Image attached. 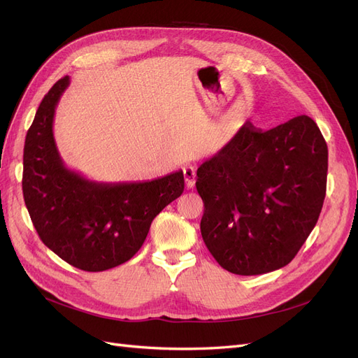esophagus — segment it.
<instances>
[{
	"label": "esophagus",
	"mask_w": 358,
	"mask_h": 358,
	"mask_svg": "<svg viewBox=\"0 0 358 358\" xmlns=\"http://www.w3.org/2000/svg\"><path fill=\"white\" fill-rule=\"evenodd\" d=\"M183 178H185L187 188H192L194 185H196V169L191 166L183 169Z\"/></svg>",
	"instance_id": "34e87169"
}]
</instances>
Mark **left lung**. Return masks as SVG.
Here are the masks:
<instances>
[{
    "instance_id": "obj_1",
    "label": "left lung",
    "mask_w": 358,
    "mask_h": 358,
    "mask_svg": "<svg viewBox=\"0 0 358 358\" xmlns=\"http://www.w3.org/2000/svg\"><path fill=\"white\" fill-rule=\"evenodd\" d=\"M329 150L306 115L272 129L246 121L197 170L203 241L242 276L287 266L315 227L326 197Z\"/></svg>"
}]
</instances>
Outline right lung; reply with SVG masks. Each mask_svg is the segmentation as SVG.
Wrapping results in <instances>:
<instances>
[{
    "label": "right lung",
    "mask_w": 358,
    "mask_h": 358,
    "mask_svg": "<svg viewBox=\"0 0 358 358\" xmlns=\"http://www.w3.org/2000/svg\"><path fill=\"white\" fill-rule=\"evenodd\" d=\"M70 78L41 100L24 146L22 189L36 230L50 251L85 272L128 262L155 216L183 192V171L143 182H95L70 170L53 137V116Z\"/></svg>",
    "instance_id": "add662e5"
}]
</instances>
